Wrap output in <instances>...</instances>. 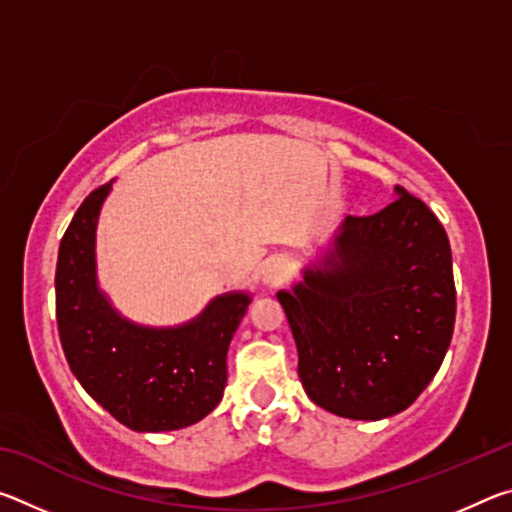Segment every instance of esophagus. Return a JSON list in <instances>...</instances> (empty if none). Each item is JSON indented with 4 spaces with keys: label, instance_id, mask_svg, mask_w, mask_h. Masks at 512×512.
I'll return each instance as SVG.
<instances>
[{
    "label": "esophagus",
    "instance_id": "1",
    "mask_svg": "<svg viewBox=\"0 0 512 512\" xmlns=\"http://www.w3.org/2000/svg\"><path fill=\"white\" fill-rule=\"evenodd\" d=\"M289 277V266L287 262H282V259H275V262L266 264V271H264V282L271 284V287H277V284H282L284 280Z\"/></svg>",
    "mask_w": 512,
    "mask_h": 512
}]
</instances>
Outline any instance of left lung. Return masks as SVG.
Masks as SVG:
<instances>
[{"mask_svg":"<svg viewBox=\"0 0 512 512\" xmlns=\"http://www.w3.org/2000/svg\"><path fill=\"white\" fill-rule=\"evenodd\" d=\"M370 216H348L336 248L293 293L280 291L309 400L381 420L418 400L445 359L456 320L452 248L438 216L395 187Z\"/></svg>","mask_w":512,"mask_h":512,"instance_id":"1","label":"left lung"}]
</instances>
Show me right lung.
I'll return each mask as SVG.
<instances>
[{
	"label": "right lung",
	"mask_w": 512,
	"mask_h": 512,
	"mask_svg": "<svg viewBox=\"0 0 512 512\" xmlns=\"http://www.w3.org/2000/svg\"><path fill=\"white\" fill-rule=\"evenodd\" d=\"M108 192L110 183L85 196L60 239L56 320L65 359L92 400L128 429H183L221 402L228 345L250 298H216L176 329L137 327L119 318L94 277V230Z\"/></svg>",
	"instance_id": "right-lung-1"
}]
</instances>
